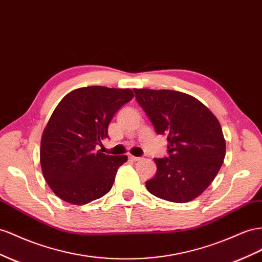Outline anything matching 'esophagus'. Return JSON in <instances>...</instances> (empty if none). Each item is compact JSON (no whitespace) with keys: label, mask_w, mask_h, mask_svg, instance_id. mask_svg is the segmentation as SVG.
<instances>
[{"label":"esophagus","mask_w":262,"mask_h":262,"mask_svg":"<svg viewBox=\"0 0 262 262\" xmlns=\"http://www.w3.org/2000/svg\"><path fill=\"white\" fill-rule=\"evenodd\" d=\"M128 157H129V159H130L131 161H134V162H136V161H140V160H141V158H139V157H134V155H131V154H129Z\"/></svg>","instance_id":"esophagus-1"}]
</instances>
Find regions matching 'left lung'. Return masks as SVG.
Here are the masks:
<instances>
[{"label":"left lung","mask_w":262,"mask_h":262,"mask_svg":"<svg viewBox=\"0 0 262 262\" xmlns=\"http://www.w3.org/2000/svg\"><path fill=\"white\" fill-rule=\"evenodd\" d=\"M133 91L155 131L168 141V157L154 159L157 174L145 182L147 190L174 203L199 197L225 159L226 142L217 118L196 98L180 91Z\"/></svg>","instance_id":"8db88e82"}]
</instances>
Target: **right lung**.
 <instances>
[{
    "label": "right lung",
    "instance_id": "1",
    "mask_svg": "<svg viewBox=\"0 0 262 262\" xmlns=\"http://www.w3.org/2000/svg\"><path fill=\"white\" fill-rule=\"evenodd\" d=\"M133 96L130 89L90 86L69 93L56 107L41 137L40 166L60 200L83 205L111 189L128 158L96 147L109 138L111 119Z\"/></svg>",
    "mask_w": 262,
    "mask_h": 262
}]
</instances>
